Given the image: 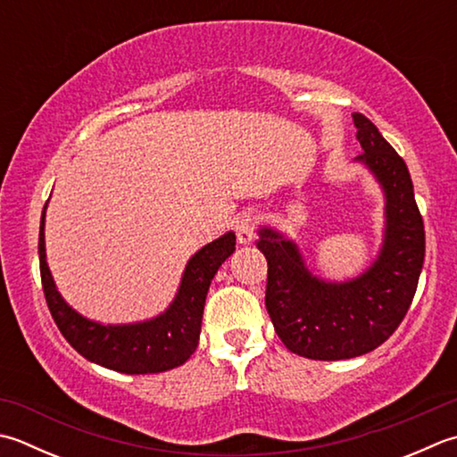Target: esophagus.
I'll use <instances>...</instances> for the list:
<instances>
[{"label":"esophagus","instance_id":"1","mask_svg":"<svg viewBox=\"0 0 457 457\" xmlns=\"http://www.w3.org/2000/svg\"><path fill=\"white\" fill-rule=\"evenodd\" d=\"M236 234L241 245H249L255 237V220L252 213H244L236 221Z\"/></svg>","mask_w":457,"mask_h":457}]
</instances>
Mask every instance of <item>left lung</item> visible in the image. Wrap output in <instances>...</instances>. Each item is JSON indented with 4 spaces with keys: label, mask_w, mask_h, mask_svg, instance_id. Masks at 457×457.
Here are the masks:
<instances>
[{
    "label": "left lung",
    "mask_w": 457,
    "mask_h": 457,
    "mask_svg": "<svg viewBox=\"0 0 457 457\" xmlns=\"http://www.w3.org/2000/svg\"><path fill=\"white\" fill-rule=\"evenodd\" d=\"M362 154L384 195L382 244L366 270L345 281L311 271L301 247L271 226L257 229L267 259L265 307L283 345L312 361H345L374 351L410 309L422 273L426 237L408 166L364 114H353Z\"/></svg>",
    "instance_id": "8db88e82"
}]
</instances>
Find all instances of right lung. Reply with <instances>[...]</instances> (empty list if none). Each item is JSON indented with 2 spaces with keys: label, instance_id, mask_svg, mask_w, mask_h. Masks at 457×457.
<instances>
[{
  "label": "right lung",
  "instance_id": "add662e5",
  "mask_svg": "<svg viewBox=\"0 0 457 457\" xmlns=\"http://www.w3.org/2000/svg\"><path fill=\"white\" fill-rule=\"evenodd\" d=\"M47 204L39 226L41 283L53 320L67 343L87 361L122 374L164 372L190 359L200 341L205 295L213 275L236 252L234 231L210 241L187 259L174 299L160 315L137 323L106 325L80 315L57 289L45 252Z\"/></svg>",
  "mask_w": 457,
  "mask_h": 457
}]
</instances>
